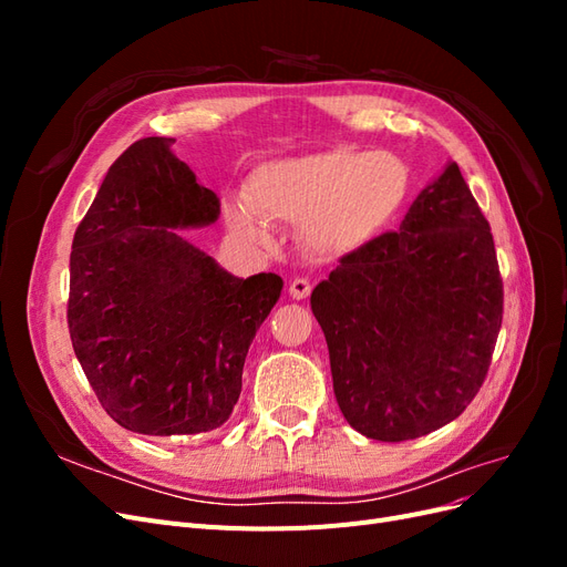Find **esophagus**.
<instances>
[{
	"instance_id": "obj_1",
	"label": "esophagus",
	"mask_w": 567,
	"mask_h": 567,
	"mask_svg": "<svg viewBox=\"0 0 567 567\" xmlns=\"http://www.w3.org/2000/svg\"><path fill=\"white\" fill-rule=\"evenodd\" d=\"M310 290H312V284L307 279H300V277L290 281V286H288V293L293 300H305L307 296H310Z\"/></svg>"
}]
</instances>
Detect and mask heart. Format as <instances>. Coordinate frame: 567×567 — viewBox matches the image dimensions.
Returning <instances> with one entry per match:
<instances>
[{"label": "heart", "mask_w": 567, "mask_h": 567, "mask_svg": "<svg viewBox=\"0 0 567 567\" xmlns=\"http://www.w3.org/2000/svg\"><path fill=\"white\" fill-rule=\"evenodd\" d=\"M409 192L404 161L388 151L333 148L260 165L229 225L255 244H269V221L300 227L307 250L342 257L367 246Z\"/></svg>", "instance_id": "b5f03b06"}]
</instances>
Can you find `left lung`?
<instances>
[{
  "mask_svg": "<svg viewBox=\"0 0 567 567\" xmlns=\"http://www.w3.org/2000/svg\"><path fill=\"white\" fill-rule=\"evenodd\" d=\"M342 416L371 440L447 425L483 388L504 317L489 221L456 163L411 203L400 231L340 257L312 290Z\"/></svg>",
  "mask_w": 567,
  "mask_h": 567,
  "instance_id": "1",
  "label": "left lung"
}]
</instances>
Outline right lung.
Listing matches in <instances>:
<instances>
[{
  "label": "right lung",
  "instance_id": "1",
  "mask_svg": "<svg viewBox=\"0 0 567 567\" xmlns=\"http://www.w3.org/2000/svg\"><path fill=\"white\" fill-rule=\"evenodd\" d=\"M167 136L134 142L104 177L71 252L68 331L106 414L132 433L198 435L241 394L250 342L284 281L238 279L175 229L213 225L219 198Z\"/></svg>",
  "mask_w": 567,
  "mask_h": 567
}]
</instances>
